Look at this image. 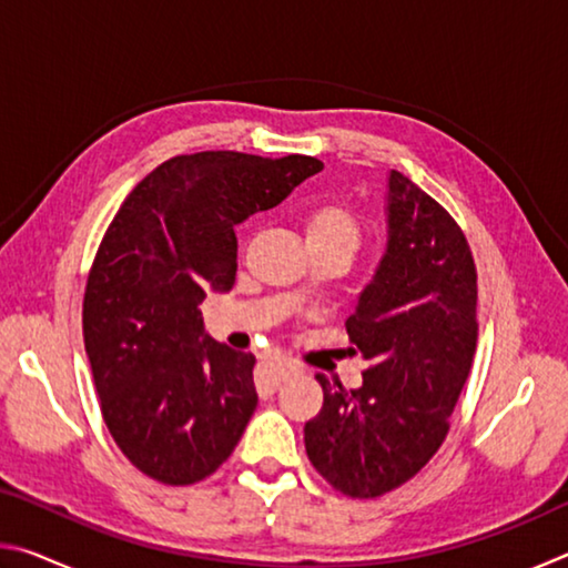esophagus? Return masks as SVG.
I'll return each instance as SVG.
<instances>
[{
    "label": "esophagus",
    "mask_w": 568,
    "mask_h": 568,
    "mask_svg": "<svg viewBox=\"0 0 568 568\" xmlns=\"http://www.w3.org/2000/svg\"><path fill=\"white\" fill-rule=\"evenodd\" d=\"M297 373H301V365L287 363V361H271V363L257 365L255 383L261 390H271L277 386V383L293 378V376H297Z\"/></svg>",
    "instance_id": "1"
}]
</instances>
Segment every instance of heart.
Wrapping results in <instances>:
<instances>
[{
    "label": "heart",
    "mask_w": 568,
    "mask_h": 568,
    "mask_svg": "<svg viewBox=\"0 0 568 568\" xmlns=\"http://www.w3.org/2000/svg\"><path fill=\"white\" fill-rule=\"evenodd\" d=\"M307 245H345L355 250L361 240L358 220L341 203L315 205L305 217Z\"/></svg>",
    "instance_id": "obj_1"
}]
</instances>
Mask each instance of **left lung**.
I'll use <instances>...</instances> for the list:
<instances>
[{"mask_svg":"<svg viewBox=\"0 0 568 568\" xmlns=\"http://www.w3.org/2000/svg\"><path fill=\"white\" fill-rule=\"evenodd\" d=\"M386 223V253L345 321L371 368L351 390L318 373L323 408L305 423L311 464L353 498L388 494L434 458L478 338L476 265L456 220L390 170Z\"/></svg>","mask_w":568,"mask_h":568,"instance_id":"1","label":"left lung"}]
</instances>
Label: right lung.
I'll list each match as a JSON object with an SVG mask.
<instances>
[{"instance_id": "1", "label": "right lung", "mask_w": 568, "mask_h": 568, "mask_svg": "<svg viewBox=\"0 0 568 568\" xmlns=\"http://www.w3.org/2000/svg\"><path fill=\"white\" fill-rule=\"evenodd\" d=\"M323 162L195 152L138 182L104 233L82 303L102 418L134 468L168 486L207 478L257 406L253 353L205 333L200 303L235 283V225Z\"/></svg>"}]
</instances>
